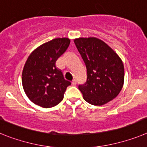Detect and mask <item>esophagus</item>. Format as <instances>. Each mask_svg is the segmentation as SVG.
Wrapping results in <instances>:
<instances>
[{"label": "esophagus", "mask_w": 147, "mask_h": 147, "mask_svg": "<svg viewBox=\"0 0 147 147\" xmlns=\"http://www.w3.org/2000/svg\"><path fill=\"white\" fill-rule=\"evenodd\" d=\"M72 84L73 85V86H75V85L77 84V81H76L75 79H74L73 81H72Z\"/></svg>", "instance_id": "esophagus-1"}]
</instances>
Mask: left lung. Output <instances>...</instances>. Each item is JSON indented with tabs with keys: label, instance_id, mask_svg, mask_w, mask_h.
Segmentation results:
<instances>
[{
	"label": "left lung",
	"instance_id": "8db88e82",
	"mask_svg": "<svg viewBox=\"0 0 147 147\" xmlns=\"http://www.w3.org/2000/svg\"><path fill=\"white\" fill-rule=\"evenodd\" d=\"M86 64L87 79L78 89L89 104L101 106L114 99L124 81L123 62L115 51L96 38L74 40Z\"/></svg>",
	"mask_w": 147,
	"mask_h": 147
}]
</instances>
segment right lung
<instances>
[{
	"instance_id": "right-lung-1",
	"label": "right lung",
	"mask_w": 147,
	"mask_h": 147,
	"mask_svg": "<svg viewBox=\"0 0 147 147\" xmlns=\"http://www.w3.org/2000/svg\"><path fill=\"white\" fill-rule=\"evenodd\" d=\"M69 38H55L32 52L24 65L22 84L29 100L43 108H50L62 101L71 82L56 67V61L66 52Z\"/></svg>"
}]
</instances>
